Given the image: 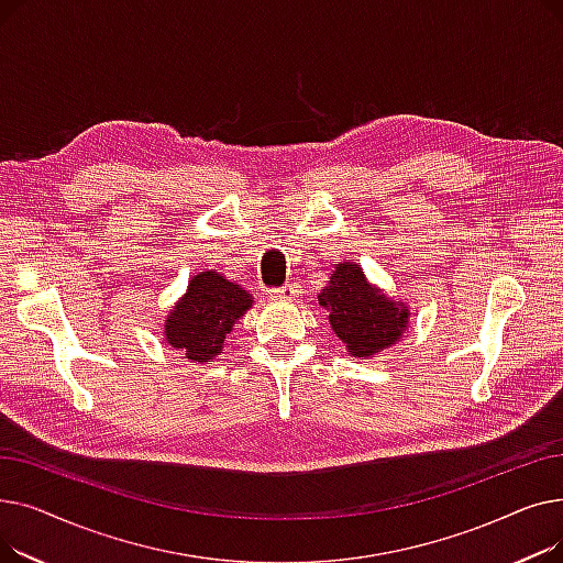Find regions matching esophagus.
Returning a JSON list of instances; mask_svg holds the SVG:
<instances>
[{
    "mask_svg": "<svg viewBox=\"0 0 563 563\" xmlns=\"http://www.w3.org/2000/svg\"><path fill=\"white\" fill-rule=\"evenodd\" d=\"M297 294H299L297 285H289V283H285L283 287H278V289L274 291V299H280V301H291V299H297Z\"/></svg>",
    "mask_w": 563,
    "mask_h": 563,
    "instance_id": "esophagus-1",
    "label": "esophagus"
}]
</instances>
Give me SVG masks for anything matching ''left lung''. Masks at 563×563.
Instances as JSON below:
<instances>
[{
    "instance_id": "8db88e82",
    "label": "left lung",
    "mask_w": 563,
    "mask_h": 563,
    "mask_svg": "<svg viewBox=\"0 0 563 563\" xmlns=\"http://www.w3.org/2000/svg\"><path fill=\"white\" fill-rule=\"evenodd\" d=\"M319 306L329 310L331 329L353 358L376 356L408 329L410 310L369 285L361 264L353 262L335 264L329 285L319 294Z\"/></svg>"
}]
</instances>
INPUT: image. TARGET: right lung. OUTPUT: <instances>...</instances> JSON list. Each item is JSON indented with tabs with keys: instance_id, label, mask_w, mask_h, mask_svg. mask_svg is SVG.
<instances>
[{
	"instance_id": "1",
	"label": "right lung",
	"mask_w": 563,
	"mask_h": 563,
	"mask_svg": "<svg viewBox=\"0 0 563 563\" xmlns=\"http://www.w3.org/2000/svg\"><path fill=\"white\" fill-rule=\"evenodd\" d=\"M253 306L251 294L223 278L200 272L189 280L187 294L173 306L164 321V338L180 349L191 363H210L223 351L225 335L234 321Z\"/></svg>"
}]
</instances>
